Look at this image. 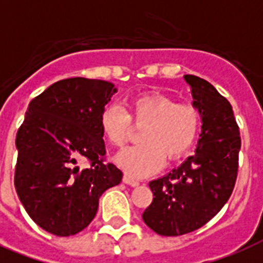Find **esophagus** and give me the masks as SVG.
Returning <instances> with one entry per match:
<instances>
[{
  "instance_id": "1",
  "label": "esophagus",
  "mask_w": 263,
  "mask_h": 263,
  "mask_svg": "<svg viewBox=\"0 0 263 263\" xmlns=\"http://www.w3.org/2000/svg\"><path fill=\"white\" fill-rule=\"evenodd\" d=\"M123 181L125 184H128V185H132V187H136V185H139V181H138L136 179H134V177H132V176H129V175H124Z\"/></svg>"
}]
</instances>
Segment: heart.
Wrapping results in <instances>:
<instances>
[{"label": "heart", "instance_id": "obj_1", "mask_svg": "<svg viewBox=\"0 0 263 263\" xmlns=\"http://www.w3.org/2000/svg\"><path fill=\"white\" fill-rule=\"evenodd\" d=\"M142 127L140 143L125 148L117 162L134 176L154 173L168 162L180 160L192 148L199 135L202 116L191 102H176L161 92H146L131 99L125 111L109 105L101 115V129L115 147H124L131 140L134 125Z\"/></svg>", "mask_w": 263, "mask_h": 263}]
</instances>
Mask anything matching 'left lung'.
<instances>
[{
    "instance_id": "1",
    "label": "left lung",
    "mask_w": 263,
    "mask_h": 263,
    "mask_svg": "<svg viewBox=\"0 0 263 263\" xmlns=\"http://www.w3.org/2000/svg\"><path fill=\"white\" fill-rule=\"evenodd\" d=\"M184 80L203 124L195 154L148 184L154 198L142 218L161 236L185 235L212 220L228 202L239 168L241 139L232 105L208 80Z\"/></svg>"
}]
</instances>
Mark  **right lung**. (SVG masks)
I'll list each match as a JSON object with an SVG mask.
<instances>
[{
    "mask_svg": "<svg viewBox=\"0 0 263 263\" xmlns=\"http://www.w3.org/2000/svg\"><path fill=\"white\" fill-rule=\"evenodd\" d=\"M115 92L106 80L71 78L28 105L16 135L14 188L46 232L64 237L83 231L97 214L99 196L121 181L123 172L105 162L101 129V115Z\"/></svg>",
    "mask_w": 263,
    "mask_h": 263,
    "instance_id": "obj_1",
    "label": "right lung"
}]
</instances>
